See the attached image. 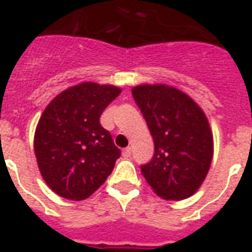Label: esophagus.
Wrapping results in <instances>:
<instances>
[{
    "label": "esophagus",
    "instance_id": "34e87169",
    "mask_svg": "<svg viewBox=\"0 0 252 252\" xmlns=\"http://www.w3.org/2000/svg\"><path fill=\"white\" fill-rule=\"evenodd\" d=\"M131 154H132V148L126 147V150L123 151V157H124V158H129V157H131Z\"/></svg>",
    "mask_w": 252,
    "mask_h": 252
}]
</instances>
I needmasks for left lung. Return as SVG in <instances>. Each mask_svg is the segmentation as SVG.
Segmentation results:
<instances>
[{
	"label": "left lung",
	"mask_w": 252,
	"mask_h": 252,
	"mask_svg": "<svg viewBox=\"0 0 252 252\" xmlns=\"http://www.w3.org/2000/svg\"><path fill=\"white\" fill-rule=\"evenodd\" d=\"M133 99L155 144L142 174L164 200L180 201L200 189L213 158V135L204 110L184 92L167 85H139Z\"/></svg>",
	"instance_id": "obj_1"
}]
</instances>
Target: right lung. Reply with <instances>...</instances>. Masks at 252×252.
<instances>
[{
  "mask_svg": "<svg viewBox=\"0 0 252 252\" xmlns=\"http://www.w3.org/2000/svg\"><path fill=\"white\" fill-rule=\"evenodd\" d=\"M120 93L117 86L82 82L47 105L36 126L33 147L41 177L58 195L85 200L113 171L120 150L99 117Z\"/></svg>",
  "mask_w": 252,
  "mask_h": 252,
  "instance_id": "right-lung-1",
  "label": "right lung"
}]
</instances>
